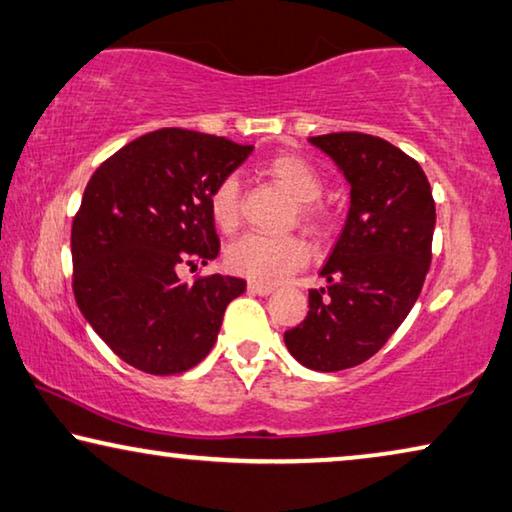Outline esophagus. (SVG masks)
<instances>
[{
	"label": "esophagus",
	"instance_id": "1",
	"mask_svg": "<svg viewBox=\"0 0 512 512\" xmlns=\"http://www.w3.org/2000/svg\"><path fill=\"white\" fill-rule=\"evenodd\" d=\"M249 291L256 293V295H270V293L274 291V286L263 284V281H254V279H251V281H249Z\"/></svg>",
	"mask_w": 512,
	"mask_h": 512
}]
</instances>
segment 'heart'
I'll use <instances>...</instances> for the list:
<instances>
[{"label": "heart", "instance_id": "1", "mask_svg": "<svg viewBox=\"0 0 512 512\" xmlns=\"http://www.w3.org/2000/svg\"><path fill=\"white\" fill-rule=\"evenodd\" d=\"M263 175L277 182L288 196L298 203L300 219L311 231H323L328 224V212L318 203L323 196V175L314 164L298 154H277L263 164ZM210 217L221 233H233L240 224V180L235 175H226L217 182L207 198ZM309 247L298 235L286 238H268V235L247 233L233 240L226 247L228 270L244 274V277L263 281V284H277L288 274L305 268L309 263Z\"/></svg>", "mask_w": 512, "mask_h": 512}]
</instances>
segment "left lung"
<instances>
[{
	"label": "left lung",
	"instance_id": "left-lung-1",
	"mask_svg": "<svg viewBox=\"0 0 512 512\" xmlns=\"http://www.w3.org/2000/svg\"><path fill=\"white\" fill-rule=\"evenodd\" d=\"M351 184L344 231L309 291L307 318L284 332L288 353L316 372L372 358L416 305L432 263L436 207L416 159L369 133L309 138Z\"/></svg>",
	"mask_w": 512,
	"mask_h": 512
}]
</instances>
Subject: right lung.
<instances>
[{"mask_svg":"<svg viewBox=\"0 0 512 512\" xmlns=\"http://www.w3.org/2000/svg\"><path fill=\"white\" fill-rule=\"evenodd\" d=\"M254 147L189 129L145 133L96 168L73 219V295L85 321L140 372L196 367L247 281L180 279L219 254L212 189Z\"/></svg>","mask_w":512,"mask_h":512,"instance_id":"right-lung-1","label":"right lung"}]
</instances>
